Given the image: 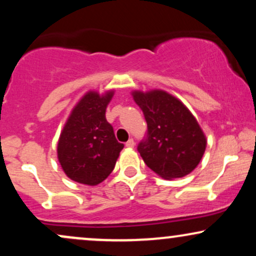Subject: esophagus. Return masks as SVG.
Returning a JSON list of instances; mask_svg holds the SVG:
<instances>
[{"label": "esophagus", "instance_id": "esophagus-1", "mask_svg": "<svg viewBox=\"0 0 256 256\" xmlns=\"http://www.w3.org/2000/svg\"><path fill=\"white\" fill-rule=\"evenodd\" d=\"M126 146H128V148H134V140H132V138H131V140H128V142H126Z\"/></svg>", "mask_w": 256, "mask_h": 256}]
</instances>
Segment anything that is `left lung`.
Returning <instances> with one entry per match:
<instances>
[{
	"label": "left lung",
	"mask_w": 256,
	"mask_h": 256,
	"mask_svg": "<svg viewBox=\"0 0 256 256\" xmlns=\"http://www.w3.org/2000/svg\"><path fill=\"white\" fill-rule=\"evenodd\" d=\"M142 110L148 136L138 152L149 168L165 179L192 173L204 156L207 138L198 122L180 100L165 90H134Z\"/></svg>",
	"instance_id": "left-lung-1"
}]
</instances>
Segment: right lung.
I'll use <instances>...</instances> for the list:
<instances>
[{
    "instance_id": "obj_1",
    "label": "right lung",
    "mask_w": 256,
    "mask_h": 256,
    "mask_svg": "<svg viewBox=\"0 0 256 256\" xmlns=\"http://www.w3.org/2000/svg\"><path fill=\"white\" fill-rule=\"evenodd\" d=\"M114 90H89L64 122L58 142V160L64 174L85 185H98L114 170L124 144L114 136L106 110Z\"/></svg>"
}]
</instances>
